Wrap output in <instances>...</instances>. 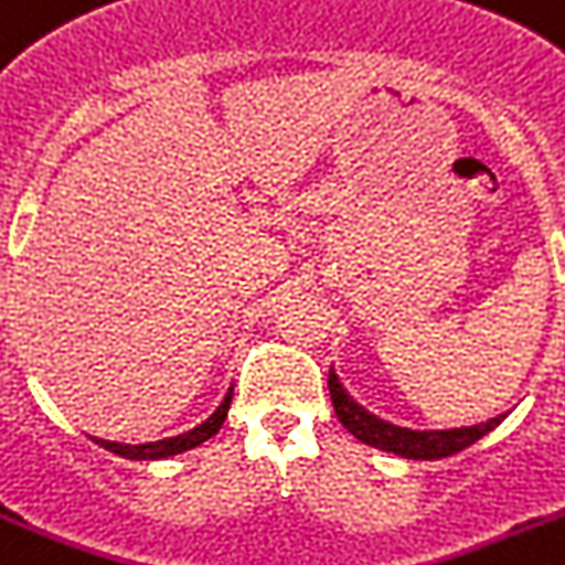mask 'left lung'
I'll return each mask as SVG.
<instances>
[{
  "label": "left lung",
  "mask_w": 565,
  "mask_h": 565,
  "mask_svg": "<svg viewBox=\"0 0 565 565\" xmlns=\"http://www.w3.org/2000/svg\"><path fill=\"white\" fill-rule=\"evenodd\" d=\"M330 399H333L335 416L350 434L364 445H373L379 451L396 454V457L405 459H443L459 454L462 448L473 445L480 436H486L488 430L494 428L497 419H488L482 425H471V428H451V430H411L399 428V425H391V422L379 419L371 411H364L359 402H353V396H348V391L341 387L339 376L330 371Z\"/></svg>",
  "instance_id": "1"
}]
</instances>
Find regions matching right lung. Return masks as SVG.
I'll use <instances>...</instances> for the list:
<instances>
[{
  "mask_svg": "<svg viewBox=\"0 0 565 565\" xmlns=\"http://www.w3.org/2000/svg\"><path fill=\"white\" fill-rule=\"evenodd\" d=\"M226 411H230V405H221L215 414L210 416V419L203 422V425H198V428L189 430V434L174 436V439H163V443H149V445H126V448H120V445H111V448H114V454H120V457H126V459L174 457V454H183V451H189V448H198V445L206 443L210 436H215L217 428L224 425Z\"/></svg>",
  "mask_w": 565,
  "mask_h": 565,
  "instance_id": "right-lung-1",
  "label": "right lung"
}]
</instances>
